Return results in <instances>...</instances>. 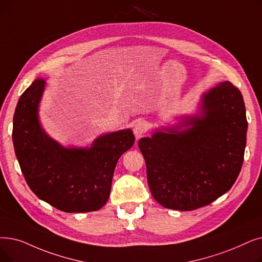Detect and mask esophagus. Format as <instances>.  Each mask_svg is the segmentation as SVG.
<instances>
[{"label": "esophagus", "instance_id": "esophagus-1", "mask_svg": "<svg viewBox=\"0 0 262 262\" xmlns=\"http://www.w3.org/2000/svg\"><path fill=\"white\" fill-rule=\"evenodd\" d=\"M146 132V123L144 121H137L134 125V134L136 138L139 139Z\"/></svg>", "mask_w": 262, "mask_h": 262}]
</instances>
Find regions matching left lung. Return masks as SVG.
<instances>
[{
    "label": "left lung",
    "mask_w": 262,
    "mask_h": 262,
    "mask_svg": "<svg viewBox=\"0 0 262 262\" xmlns=\"http://www.w3.org/2000/svg\"><path fill=\"white\" fill-rule=\"evenodd\" d=\"M190 127L157 132L138 146L154 199L167 209L208 206L234 184L244 161L247 120L243 96L225 81L202 96V117Z\"/></svg>",
    "instance_id": "8db88e82"
}]
</instances>
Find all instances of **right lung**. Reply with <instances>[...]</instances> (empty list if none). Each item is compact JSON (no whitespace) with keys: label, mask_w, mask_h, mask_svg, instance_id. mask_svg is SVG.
I'll return each mask as SVG.
<instances>
[{"label":"right lung","mask_w":262,"mask_h":262,"mask_svg":"<svg viewBox=\"0 0 262 262\" xmlns=\"http://www.w3.org/2000/svg\"><path fill=\"white\" fill-rule=\"evenodd\" d=\"M45 81L37 79L20 96L14 115L15 153L31 190L67 213L97 211L105 206L116 165L133 146L132 129L97 138L90 149H66L45 133L37 108Z\"/></svg>","instance_id":"obj_1"}]
</instances>
